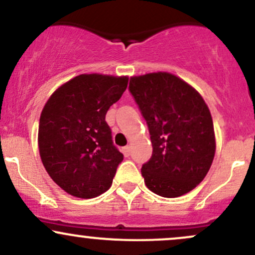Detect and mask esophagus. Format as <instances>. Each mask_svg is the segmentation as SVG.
<instances>
[{
	"label": "esophagus",
	"mask_w": 255,
	"mask_h": 255,
	"mask_svg": "<svg viewBox=\"0 0 255 255\" xmlns=\"http://www.w3.org/2000/svg\"><path fill=\"white\" fill-rule=\"evenodd\" d=\"M122 152H123V155L126 156V157H128V156L130 155V146H128V145H127V146L123 147Z\"/></svg>",
	"instance_id": "34e87169"
}]
</instances>
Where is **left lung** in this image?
<instances>
[{
  "instance_id": "8db88e82",
  "label": "left lung",
  "mask_w": 255,
  "mask_h": 255,
  "mask_svg": "<svg viewBox=\"0 0 255 255\" xmlns=\"http://www.w3.org/2000/svg\"><path fill=\"white\" fill-rule=\"evenodd\" d=\"M129 92L149 128L152 155L142 164L147 189L178 197L195 189L213 162L209 109L195 88L168 72L130 77Z\"/></svg>"
}]
</instances>
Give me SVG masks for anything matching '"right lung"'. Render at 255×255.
Wrapping results in <instances>:
<instances>
[{
  "label": "right lung",
  "instance_id": "1",
  "mask_svg": "<svg viewBox=\"0 0 255 255\" xmlns=\"http://www.w3.org/2000/svg\"><path fill=\"white\" fill-rule=\"evenodd\" d=\"M128 77L80 75L50 96L41 113L38 150L49 177L64 191L93 198L110 189L123 155L105 121Z\"/></svg>",
  "mask_w": 255,
  "mask_h": 255
}]
</instances>
